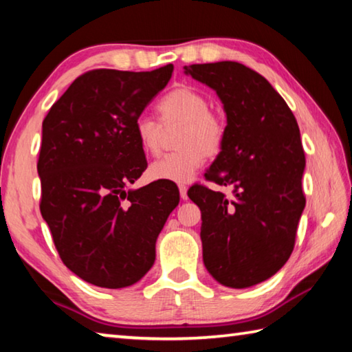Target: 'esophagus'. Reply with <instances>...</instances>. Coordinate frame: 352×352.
<instances>
[{"mask_svg": "<svg viewBox=\"0 0 352 352\" xmlns=\"http://www.w3.org/2000/svg\"><path fill=\"white\" fill-rule=\"evenodd\" d=\"M178 189H180V197L183 200H188V186H186V184H178Z\"/></svg>", "mask_w": 352, "mask_h": 352, "instance_id": "34e87169", "label": "esophagus"}]
</instances>
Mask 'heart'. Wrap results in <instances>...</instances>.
<instances>
[{"mask_svg":"<svg viewBox=\"0 0 352 352\" xmlns=\"http://www.w3.org/2000/svg\"><path fill=\"white\" fill-rule=\"evenodd\" d=\"M158 113L166 130L182 126L177 136L180 151L157 160L148 168L153 180L186 183L204 164L205 157H212L223 146L226 126L223 118L210 110L204 93L190 87H178L158 102ZM157 121L141 116L135 122V133L142 151L148 155L162 152L164 130Z\"/></svg>","mask_w":352,"mask_h":352,"instance_id":"b5f03b06","label":"heart"}]
</instances>
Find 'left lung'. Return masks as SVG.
<instances>
[{
  "label": "left lung",
  "mask_w": 352,
  "mask_h": 352,
  "mask_svg": "<svg viewBox=\"0 0 352 352\" xmlns=\"http://www.w3.org/2000/svg\"><path fill=\"white\" fill-rule=\"evenodd\" d=\"M223 104L226 135L206 180L233 186V200L204 184L188 190L201 211L204 262L226 287L245 289L281 269L295 247L306 197V157L294 113L265 77L237 62L184 67Z\"/></svg>",
  "instance_id": "obj_1"
}]
</instances>
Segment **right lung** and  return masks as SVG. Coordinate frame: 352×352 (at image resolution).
<instances>
[{
  "label": "right lung",
  "instance_id": "1",
  "mask_svg": "<svg viewBox=\"0 0 352 352\" xmlns=\"http://www.w3.org/2000/svg\"><path fill=\"white\" fill-rule=\"evenodd\" d=\"M172 71L170 63L142 73L91 69L43 119L40 212L63 264L98 287H127L151 270L180 201L168 182L127 190L147 168L135 122Z\"/></svg>",
  "mask_w": 352,
  "mask_h": 352
}]
</instances>
